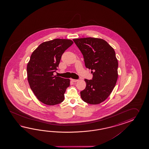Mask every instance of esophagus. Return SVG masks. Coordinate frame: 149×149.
I'll return each mask as SVG.
<instances>
[{"label":"esophagus","instance_id":"obj_1","mask_svg":"<svg viewBox=\"0 0 149 149\" xmlns=\"http://www.w3.org/2000/svg\"><path fill=\"white\" fill-rule=\"evenodd\" d=\"M71 80L72 81V82H77L78 81V80H77V79H71Z\"/></svg>","mask_w":149,"mask_h":149}]
</instances>
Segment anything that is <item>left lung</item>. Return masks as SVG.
I'll return each mask as SVG.
<instances>
[{
  "mask_svg": "<svg viewBox=\"0 0 149 149\" xmlns=\"http://www.w3.org/2000/svg\"><path fill=\"white\" fill-rule=\"evenodd\" d=\"M81 51L85 66L92 70V80L85 79L86 86L80 92L82 100L98 104L111 94L117 81L118 62L114 49L100 38L73 39Z\"/></svg>",
  "mask_w": 149,
  "mask_h": 149,
  "instance_id": "left-lung-1",
  "label": "left lung"
}]
</instances>
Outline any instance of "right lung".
Wrapping results in <instances>:
<instances>
[{
  "label": "right lung",
  "instance_id": "add662e5",
  "mask_svg": "<svg viewBox=\"0 0 149 149\" xmlns=\"http://www.w3.org/2000/svg\"><path fill=\"white\" fill-rule=\"evenodd\" d=\"M70 39H55L45 41L32 53L27 64V78L30 88L39 101L54 105L64 99L69 79L54 76L62 55L73 44Z\"/></svg>",
  "mask_w": 149,
  "mask_h": 149
}]
</instances>
